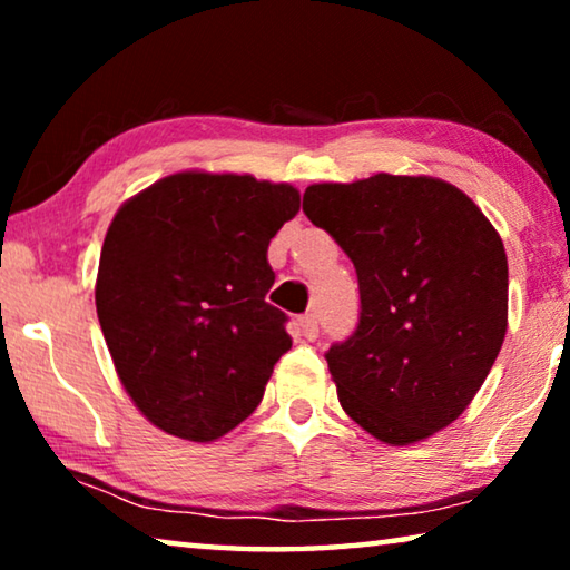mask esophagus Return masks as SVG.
Segmentation results:
<instances>
[{
    "mask_svg": "<svg viewBox=\"0 0 570 570\" xmlns=\"http://www.w3.org/2000/svg\"><path fill=\"white\" fill-rule=\"evenodd\" d=\"M298 330H302V336H306L308 342H314L320 336V322H316L314 314H304L298 316Z\"/></svg>",
    "mask_w": 570,
    "mask_h": 570,
    "instance_id": "1",
    "label": "esophagus"
}]
</instances>
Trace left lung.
Returning <instances> with one entry per match:
<instances>
[{
  "mask_svg": "<svg viewBox=\"0 0 570 570\" xmlns=\"http://www.w3.org/2000/svg\"><path fill=\"white\" fill-rule=\"evenodd\" d=\"M304 214L352 258L360 324L326 352L344 412L387 445L458 420L503 346L508 258L460 188L428 176L316 183Z\"/></svg>",
  "mask_w": 570,
  "mask_h": 570,
  "instance_id": "left-lung-1",
  "label": "left lung"
}]
</instances>
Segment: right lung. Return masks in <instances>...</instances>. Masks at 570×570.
Listing matches in <instances>:
<instances>
[{"mask_svg":"<svg viewBox=\"0 0 570 570\" xmlns=\"http://www.w3.org/2000/svg\"><path fill=\"white\" fill-rule=\"evenodd\" d=\"M298 210L288 183L176 173L130 198L105 236L95 304L125 392L168 435L224 438L292 350L266 302V250Z\"/></svg>","mask_w":570,"mask_h":570,"instance_id":"obj_1","label":"right lung"}]
</instances>
